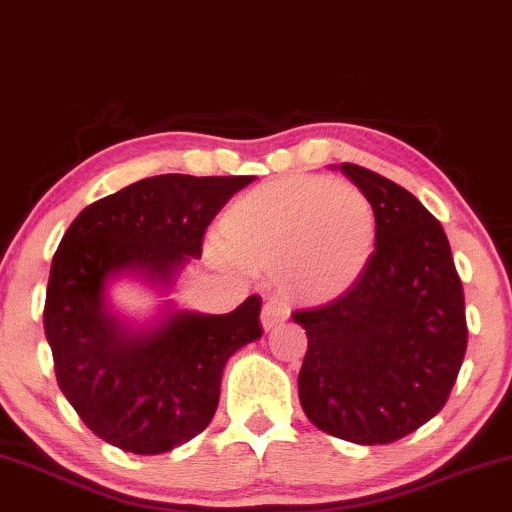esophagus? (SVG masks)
Returning a JSON list of instances; mask_svg holds the SVG:
<instances>
[{"mask_svg":"<svg viewBox=\"0 0 512 512\" xmlns=\"http://www.w3.org/2000/svg\"><path fill=\"white\" fill-rule=\"evenodd\" d=\"M291 308L284 301H267L262 308V327L264 330H276L289 320Z\"/></svg>","mask_w":512,"mask_h":512,"instance_id":"obj_1","label":"esophagus"}]
</instances>
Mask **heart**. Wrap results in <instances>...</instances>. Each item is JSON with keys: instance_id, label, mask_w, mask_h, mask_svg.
Segmentation results:
<instances>
[{"instance_id": "heart-1", "label": "heart", "mask_w": 512, "mask_h": 512, "mask_svg": "<svg viewBox=\"0 0 512 512\" xmlns=\"http://www.w3.org/2000/svg\"><path fill=\"white\" fill-rule=\"evenodd\" d=\"M221 231L243 267L276 274L291 298L325 303L363 274L378 219L358 187L298 175L238 197L223 214Z\"/></svg>"}]
</instances>
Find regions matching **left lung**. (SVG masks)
Instances as JSON below:
<instances>
[{"mask_svg": "<svg viewBox=\"0 0 512 512\" xmlns=\"http://www.w3.org/2000/svg\"><path fill=\"white\" fill-rule=\"evenodd\" d=\"M339 168L373 204L375 250L349 291L293 313L308 334L298 397L320 431L385 445L448 402L467 351L464 293L436 216L373 170Z\"/></svg>", "mask_w": 512, "mask_h": 512, "instance_id": "1", "label": "left lung"}]
</instances>
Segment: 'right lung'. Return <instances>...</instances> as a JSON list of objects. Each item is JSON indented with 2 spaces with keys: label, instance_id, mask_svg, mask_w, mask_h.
<instances>
[{
  "label": "right lung",
  "instance_id": "add662e5",
  "mask_svg": "<svg viewBox=\"0 0 512 512\" xmlns=\"http://www.w3.org/2000/svg\"><path fill=\"white\" fill-rule=\"evenodd\" d=\"M252 175H154L88 204L52 257L43 325L57 385L81 421L115 448L158 455L214 419L226 361L262 337L260 296L233 313H170L132 332L105 286L132 272L168 286L204 231Z\"/></svg>",
  "mask_w": 512,
  "mask_h": 512
}]
</instances>
